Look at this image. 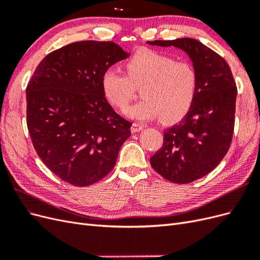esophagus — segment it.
I'll return each instance as SVG.
<instances>
[{
    "mask_svg": "<svg viewBox=\"0 0 260 260\" xmlns=\"http://www.w3.org/2000/svg\"><path fill=\"white\" fill-rule=\"evenodd\" d=\"M144 125L142 123H139V122H133L132 125H131V132L132 133H137L141 130H143Z\"/></svg>",
    "mask_w": 260,
    "mask_h": 260,
    "instance_id": "34e87169",
    "label": "esophagus"
}]
</instances>
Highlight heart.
Returning <instances> with one entry per match:
<instances>
[{
  "label": "heart",
  "instance_id": "1",
  "mask_svg": "<svg viewBox=\"0 0 260 260\" xmlns=\"http://www.w3.org/2000/svg\"><path fill=\"white\" fill-rule=\"evenodd\" d=\"M128 75L115 68L102 76L105 98L121 109L141 89L143 100L131 106L124 115L135 120H151L160 117L165 123L183 118L190 111L198 92V74L184 61H176L151 50H140L125 64Z\"/></svg>",
  "mask_w": 260,
  "mask_h": 260
}]
</instances>
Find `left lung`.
I'll return each mask as SVG.
<instances>
[{
    "label": "left lung",
    "mask_w": 260,
    "mask_h": 260,
    "mask_svg": "<svg viewBox=\"0 0 260 260\" xmlns=\"http://www.w3.org/2000/svg\"><path fill=\"white\" fill-rule=\"evenodd\" d=\"M184 51L198 74V92L188 113L164 131V144L151 157L153 169L174 183L193 182L214 170L229 151L238 89L226 61L191 38L147 41Z\"/></svg>",
    "instance_id": "1"
}]
</instances>
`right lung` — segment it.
I'll list each match as a JSON object with an SVG mask.
<instances>
[{
  "mask_svg": "<svg viewBox=\"0 0 260 260\" xmlns=\"http://www.w3.org/2000/svg\"><path fill=\"white\" fill-rule=\"evenodd\" d=\"M112 41H80L42 59L27 85V125L39 157L66 182L86 186L115 167L131 136L102 89L105 70L125 59Z\"/></svg>",
  "mask_w": 260,
  "mask_h": 260,
  "instance_id": "1",
  "label": "right lung"
}]
</instances>
